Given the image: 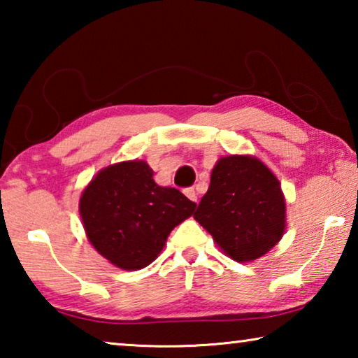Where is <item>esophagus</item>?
I'll use <instances>...</instances> for the list:
<instances>
[{"instance_id":"esophagus-1","label":"esophagus","mask_w":358,"mask_h":358,"mask_svg":"<svg viewBox=\"0 0 358 358\" xmlns=\"http://www.w3.org/2000/svg\"><path fill=\"white\" fill-rule=\"evenodd\" d=\"M185 196L189 199V201H192V202H197V192H196V189H194V187H186L185 189Z\"/></svg>"}]
</instances>
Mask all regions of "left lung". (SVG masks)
<instances>
[{"label":"left lung","mask_w":358,"mask_h":358,"mask_svg":"<svg viewBox=\"0 0 358 358\" xmlns=\"http://www.w3.org/2000/svg\"><path fill=\"white\" fill-rule=\"evenodd\" d=\"M196 220L217 248L237 262H252L286 232V197L280 180L256 156H222L211 171Z\"/></svg>","instance_id":"obj_1"}]
</instances>
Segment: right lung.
Masks as SVG:
<instances>
[{
	"instance_id": "obj_1",
	"label": "right lung",
	"mask_w": 358,
	"mask_h": 358,
	"mask_svg": "<svg viewBox=\"0 0 358 358\" xmlns=\"http://www.w3.org/2000/svg\"><path fill=\"white\" fill-rule=\"evenodd\" d=\"M142 159L121 161L94 175L78 201L87 238L121 270L145 268L197 205L178 189L156 185Z\"/></svg>"
}]
</instances>
